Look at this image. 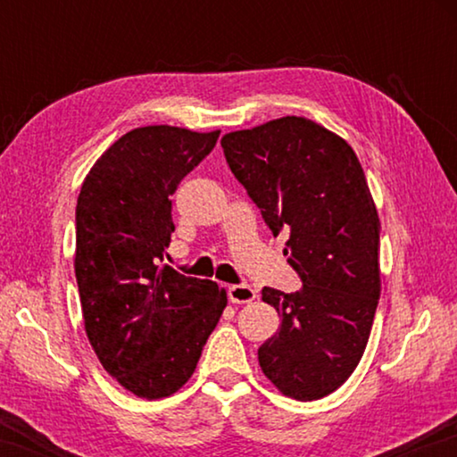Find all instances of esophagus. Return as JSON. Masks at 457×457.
<instances>
[{
    "mask_svg": "<svg viewBox=\"0 0 457 457\" xmlns=\"http://www.w3.org/2000/svg\"><path fill=\"white\" fill-rule=\"evenodd\" d=\"M228 296H229V303L234 304H247L252 303V300H256V290L252 288V286L247 284H234L228 288Z\"/></svg>",
    "mask_w": 457,
    "mask_h": 457,
    "instance_id": "1",
    "label": "esophagus"
}]
</instances>
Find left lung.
Instances as JSON below:
<instances>
[{
  "instance_id": "left-lung-1",
  "label": "left lung",
  "mask_w": 457,
  "mask_h": 457,
  "mask_svg": "<svg viewBox=\"0 0 457 457\" xmlns=\"http://www.w3.org/2000/svg\"><path fill=\"white\" fill-rule=\"evenodd\" d=\"M226 161L274 236L298 292L262 290L280 328L258 349L264 375L286 397L330 395L357 369L378 296L381 221L353 146L304 117H282L221 137Z\"/></svg>"
}]
</instances>
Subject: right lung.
<instances>
[{"label":"right lung","mask_w":457,"mask_h":457,"mask_svg":"<svg viewBox=\"0 0 457 457\" xmlns=\"http://www.w3.org/2000/svg\"><path fill=\"white\" fill-rule=\"evenodd\" d=\"M218 137L171 125L133 129L82 183L74 272L84 330L106 373L141 399L169 397L189 381L228 306L215 282L159 266L175 231L169 197Z\"/></svg>","instance_id":"1"}]
</instances>
